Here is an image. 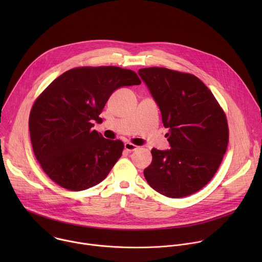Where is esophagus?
Segmentation results:
<instances>
[{
  "label": "esophagus",
  "mask_w": 262,
  "mask_h": 262,
  "mask_svg": "<svg viewBox=\"0 0 262 262\" xmlns=\"http://www.w3.org/2000/svg\"><path fill=\"white\" fill-rule=\"evenodd\" d=\"M124 149H125L126 151L132 152V151L136 150V149H138V146H136V145H134V144L129 143V142H126V143L124 144Z\"/></svg>",
  "instance_id": "obj_1"
}]
</instances>
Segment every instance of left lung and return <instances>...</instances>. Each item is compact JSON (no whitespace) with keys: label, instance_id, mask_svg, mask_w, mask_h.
Wrapping results in <instances>:
<instances>
[{"label":"left lung","instance_id":"8db88e82","mask_svg":"<svg viewBox=\"0 0 262 262\" xmlns=\"http://www.w3.org/2000/svg\"><path fill=\"white\" fill-rule=\"evenodd\" d=\"M138 74L160 107L170 149L151 150L144 176L154 190L181 198L213 177L228 145V124L211 91L197 77L168 68H141Z\"/></svg>","mask_w":262,"mask_h":262}]
</instances>
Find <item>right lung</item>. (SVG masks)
Returning a JSON list of instances; mask_svg holds the SVG:
<instances>
[{
    "label": "right lung",
    "mask_w": 262,
    "mask_h": 262,
    "mask_svg": "<svg viewBox=\"0 0 262 262\" xmlns=\"http://www.w3.org/2000/svg\"><path fill=\"white\" fill-rule=\"evenodd\" d=\"M140 84L133 70L99 66L67 70L49 85L32 106L29 129L34 155L53 181L83 191L107 176L124 145L92 127L112 93Z\"/></svg>",
    "instance_id": "right-lung-1"
}]
</instances>
